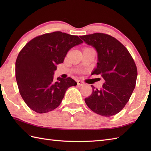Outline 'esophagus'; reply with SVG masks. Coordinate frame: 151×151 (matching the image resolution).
<instances>
[{
  "instance_id": "34e87169",
  "label": "esophagus",
  "mask_w": 151,
  "mask_h": 151,
  "mask_svg": "<svg viewBox=\"0 0 151 151\" xmlns=\"http://www.w3.org/2000/svg\"><path fill=\"white\" fill-rule=\"evenodd\" d=\"M77 84L78 86H84V82L81 81H77Z\"/></svg>"
}]
</instances>
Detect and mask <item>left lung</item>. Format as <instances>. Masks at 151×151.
Listing matches in <instances>:
<instances>
[{"label":"left lung","instance_id":"1","mask_svg":"<svg viewBox=\"0 0 151 151\" xmlns=\"http://www.w3.org/2000/svg\"><path fill=\"white\" fill-rule=\"evenodd\" d=\"M80 37L97 51V65L91 75H101L105 81L101 89L91 85L93 89L85 99L86 103L102 116L117 114L129 102L135 88L137 70L133 58L120 41L108 34L94 33Z\"/></svg>","mask_w":151,"mask_h":151}]
</instances>
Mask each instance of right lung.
<instances>
[{
  "label": "right lung",
  "instance_id": "right-lung-1",
  "mask_svg": "<svg viewBox=\"0 0 151 151\" xmlns=\"http://www.w3.org/2000/svg\"><path fill=\"white\" fill-rule=\"evenodd\" d=\"M83 43L78 36L57 31L38 36L19 52L15 62V77L25 103L38 114L58 107L70 86L77 84L71 78L54 81L56 65L62 63L67 52Z\"/></svg>",
  "mask_w": 151,
  "mask_h": 151
}]
</instances>
